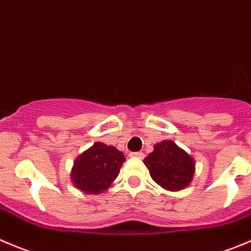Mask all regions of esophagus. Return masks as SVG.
<instances>
[{
	"mask_svg": "<svg viewBox=\"0 0 251 251\" xmlns=\"http://www.w3.org/2000/svg\"><path fill=\"white\" fill-rule=\"evenodd\" d=\"M130 157H137V158H141V159H142V158L145 157V153L143 152H131Z\"/></svg>",
	"mask_w": 251,
	"mask_h": 251,
	"instance_id": "1",
	"label": "esophagus"
}]
</instances>
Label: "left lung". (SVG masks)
<instances>
[{
  "mask_svg": "<svg viewBox=\"0 0 251 251\" xmlns=\"http://www.w3.org/2000/svg\"><path fill=\"white\" fill-rule=\"evenodd\" d=\"M143 163L150 170L152 179L170 191L181 190L193 180L194 159L173 141H162Z\"/></svg>",
  "mask_w": 251,
  "mask_h": 251,
  "instance_id": "1",
  "label": "left lung"
}]
</instances>
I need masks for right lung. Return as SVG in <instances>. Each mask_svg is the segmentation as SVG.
<instances>
[{
    "label": "right lung",
    "mask_w": 251,
    "mask_h": 251,
    "mask_svg": "<svg viewBox=\"0 0 251 251\" xmlns=\"http://www.w3.org/2000/svg\"><path fill=\"white\" fill-rule=\"evenodd\" d=\"M124 162L123 152L113 146L97 142L77 157L71 179L75 186L83 193L99 194L116 179Z\"/></svg>",
    "instance_id": "right-lung-1"
}]
</instances>
